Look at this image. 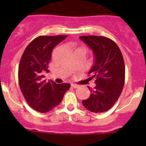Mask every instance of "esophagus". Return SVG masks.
<instances>
[{
	"label": "esophagus",
	"mask_w": 146,
	"mask_h": 146,
	"mask_svg": "<svg viewBox=\"0 0 146 146\" xmlns=\"http://www.w3.org/2000/svg\"><path fill=\"white\" fill-rule=\"evenodd\" d=\"M72 88H79V86H77V85L75 84H72L71 85Z\"/></svg>",
	"instance_id": "obj_1"
}]
</instances>
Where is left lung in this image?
<instances>
[{
    "label": "left lung",
    "instance_id": "obj_1",
    "mask_svg": "<svg viewBox=\"0 0 146 146\" xmlns=\"http://www.w3.org/2000/svg\"><path fill=\"white\" fill-rule=\"evenodd\" d=\"M93 51L94 64L88 74L95 79L96 86L88 87L91 95L82 100L83 106L93 113L108 111L119 98L125 81L123 55L118 45L110 38L98 36L80 37Z\"/></svg>",
    "mask_w": 146,
    "mask_h": 146
}]
</instances>
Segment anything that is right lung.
Wrapping results in <instances>:
<instances>
[{
	"label": "right lung",
	"instance_id": "obj_1",
	"mask_svg": "<svg viewBox=\"0 0 146 146\" xmlns=\"http://www.w3.org/2000/svg\"><path fill=\"white\" fill-rule=\"evenodd\" d=\"M67 36H40L27 46L20 59L18 80L23 95L33 110L47 113L62 101L70 88L69 83L46 82L44 72H49L48 64L54 47Z\"/></svg>",
	"mask_w": 146,
	"mask_h": 146
}]
</instances>
